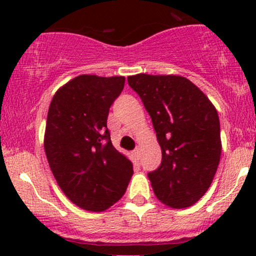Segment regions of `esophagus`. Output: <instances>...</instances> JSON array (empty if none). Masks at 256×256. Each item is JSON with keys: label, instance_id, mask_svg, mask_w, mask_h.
<instances>
[{"label": "esophagus", "instance_id": "obj_1", "mask_svg": "<svg viewBox=\"0 0 256 256\" xmlns=\"http://www.w3.org/2000/svg\"><path fill=\"white\" fill-rule=\"evenodd\" d=\"M131 156L134 157V160H135V161H138V160H140V150L138 148H136V150H134L132 152H131Z\"/></svg>", "mask_w": 256, "mask_h": 256}]
</instances>
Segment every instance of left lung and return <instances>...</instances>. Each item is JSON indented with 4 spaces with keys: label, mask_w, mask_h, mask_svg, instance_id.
I'll list each match as a JSON object with an SVG mask.
<instances>
[{
    "label": "left lung",
    "mask_w": 256,
    "mask_h": 256,
    "mask_svg": "<svg viewBox=\"0 0 256 256\" xmlns=\"http://www.w3.org/2000/svg\"><path fill=\"white\" fill-rule=\"evenodd\" d=\"M128 82L151 116L161 146V166L148 174L154 196L171 208L190 207L210 187L220 160L216 108L184 76L141 73Z\"/></svg>",
    "instance_id": "1"
}]
</instances>
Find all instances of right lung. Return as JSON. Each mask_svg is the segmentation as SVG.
Masks as SVG:
<instances>
[{
	"mask_svg": "<svg viewBox=\"0 0 256 256\" xmlns=\"http://www.w3.org/2000/svg\"><path fill=\"white\" fill-rule=\"evenodd\" d=\"M125 76H76L49 105L44 151L56 183L69 200L89 212L118 202L132 177V162L112 146L109 109Z\"/></svg>",
	"mask_w": 256,
	"mask_h": 256,
	"instance_id": "right-lung-1",
	"label": "right lung"
}]
</instances>
